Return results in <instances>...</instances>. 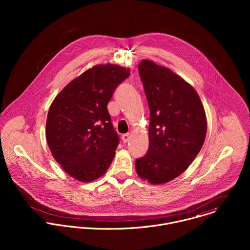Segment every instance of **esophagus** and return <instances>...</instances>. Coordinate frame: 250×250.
I'll use <instances>...</instances> for the list:
<instances>
[{"label": "esophagus", "instance_id": "esophagus-1", "mask_svg": "<svg viewBox=\"0 0 250 250\" xmlns=\"http://www.w3.org/2000/svg\"><path fill=\"white\" fill-rule=\"evenodd\" d=\"M122 142L124 143H127V142H129V140H130V134H124V135H122Z\"/></svg>", "mask_w": 250, "mask_h": 250}]
</instances>
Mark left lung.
<instances>
[{
  "label": "left lung",
  "instance_id": "8db88e82",
  "mask_svg": "<svg viewBox=\"0 0 250 250\" xmlns=\"http://www.w3.org/2000/svg\"><path fill=\"white\" fill-rule=\"evenodd\" d=\"M138 68L150 122L149 148L136 160V170L151 184H164L182 174L201 150L206 114L197 92L177 74L148 60Z\"/></svg>",
  "mask_w": 250,
  "mask_h": 250
}]
</instances>
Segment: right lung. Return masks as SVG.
Masks as SVG:
<instances>
[{
  "label": "right lung",
  "instance_id": "add662e5",
  "mask_svg": "<svg viewBox=\"0 0 250 250\" xmlns=\"http://www.w3.org/2000/svg\"><path fill=\"white\" fill-rule=\"evenodd\" d=\"M130 70L96 65L70 82L55 98L46 121V140L54 159L81 182H91L109 167L119 138L107 105Z\"/></svg>",
  "mask_w": 250,
  "mask_h": 250
}]
</instances>
